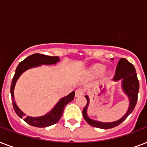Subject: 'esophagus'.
Here are the masks:
<instances>
[{
  "instance_id": "esophagus-1",
  "label": "esophagus",
  "mask_w": 147,
  "mask_h": 147,
  "mask_svg": "<svg viewBox=\"0 0 147 147\" xmlns=\"http://www.w3.org/2000/svg\"><path fill=\"white\" fill-rule=\"evenodd\" d=\"M84 94V92H83L82 89H81V88H78L76 91V97H78V96H82Z\"/></svg>"
}]
</instances>
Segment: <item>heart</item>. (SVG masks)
<instances>
[{"label":"heart","instance_id":"1","mask_svg":"<svg viewBox=\"0 0 147 147\" xmlns=\"http://www.w3.org/2000/svg\"><path fill=\"white\" fill-rule=\"evenodd\" d=\"M103 71L105 72V75H107V76L111 75V71L110 70H107L105 65L102 63H96L94 65H92L90 69V72L94 76H98L99 74L102 73Z\"/></svg>","mask_w":147,"mask_h":147}]
</instances>
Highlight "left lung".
I'll use <instances>...</instances> for the list:
<instances>
[{
  "instance_id": "1",
  "label": "left lung",
  "mask_w": 147,
  "mask_h": 147,
  "mask_svg": "<svg viewBox=\"0 0 147 147\" xmlns=\"http://www.w3.org/2000/svg\"><path fill=\"white\" fill-rule=\"evenodd\" d=\"M113 80L117 82L119 80H122V89L123 92L127 95L130 105L127 113L124 114L120 120L110 123H103L100 121H94L89 118L87 114V109L89 105V98L88 95H85V98L87 100V105H85L82 111L83 117L89 125L94 127L100 128V129H110V128L115 127L121 123L128 115L132 113L134 109L135 106L137 105V98H138V92H139V81L137 78V72L134 65L129 62L127 60L122 58L118 62L117 66L116 69V72Z\"/></svg>"
}]
</instances>
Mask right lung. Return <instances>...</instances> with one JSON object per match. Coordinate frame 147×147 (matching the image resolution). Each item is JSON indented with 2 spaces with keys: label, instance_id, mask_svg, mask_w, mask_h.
Instances as JSON below:
<instances>
[{
  "label": "right lung",
  "instance_id": "add662e5",
  "mask_svg": "<svg viewBox=\"0 0 147 147\" xmlns=\"http://www.w3.org/2000/svg\"><path fill=\"white\" fill-rule=\"evenodd\" d=\"M58 62H59V56H49V55H42V54H39V53H34L20 62L18 66L16 69L15 74L13 78L12 82H11V85H10V94L12 97L11 99H12L13 107L16 114L20 118L24 119V121L30 125L36 127H49V126L57 123L61 118V117L62 116V112L64 111L65 107L66 106L68 103H69L74 99L75 92H71L67 96L60 99L59 101L55 105V107H53L48 114L41 117H32L26 116L25 114H24L16 105L14 96H13V90H14L16 82L20 76H21V74L27 69L33 68V67L40 66L42 65L55 64Z\"/></svg>",
  "mask_w": 147,
  "mask_h": 147
}]
</instances>
